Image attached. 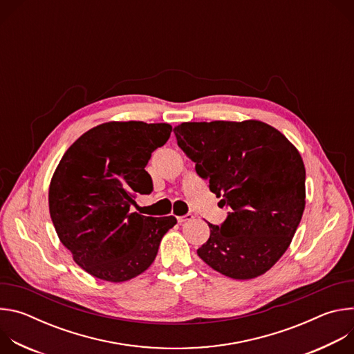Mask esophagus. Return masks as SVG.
Returning a JSON list of instances; mask_svg holds the SVG:
<instances>
[{
  "instance_id": "esophagus-1",
  "label": "esophagus",
  "mask_w": 354,
  "mask_h": 354,
  "mask_svg": "<svg viewBox=\"0 0 354 354\" xmlns=\"http://www.w3.org/2000/svg\"><path fill=\"white\" fill-rule=\"evenodd\" d=\"M193 218V214L192 213H187V214H185V216H179L178 217V223H185V221H189V220H192Z\"/></svg>"
}]
</instances>
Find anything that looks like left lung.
<instances>
[{"label": "left lung", "mask_w": 354, "mask_h": 354, "mask_svg": "<svg viewBox=\"0 0 354 354\" xmlns=\"http://www.w3.org/2000/svg\"><path fill=\"white\" fill-rule=\"evenodd\" d=\"M178 145L228 207L197 255L238 280L268 272L288 248L306 207V168L297 148L258 122L182 123Z\"/></svg>", "instance_id": "obj_1"}]
</instances>
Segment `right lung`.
Masks as SVG:
<instances>
[{"mask_svg": "<svg viewBox=\"0 0 354 354\" xmlns=\"http://www.w3.org/2000/svg\"><path fill=\"white\" fill-rule=\"evenodd\" d=\"M171 131L167 123H104L82 134L63 156L50 182V217L75 263L93 277L119 283L138 276L176 224L174 216L130 212L137 193L153 192L145 167Z\"/></svg>", "mask_w": 354, "mask_h": 354, "instance_id": "add662e5", "label": "right lung"}]
</instances>
